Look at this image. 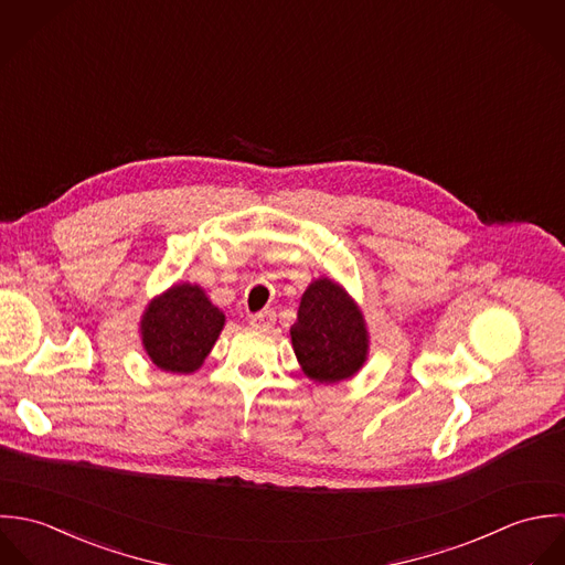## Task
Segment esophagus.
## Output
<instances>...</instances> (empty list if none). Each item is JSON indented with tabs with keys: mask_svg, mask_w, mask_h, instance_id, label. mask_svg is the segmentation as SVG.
<instances>
[{
	"mask_svg": "<svg viewBox=\"0 0 565 565\" xmlns=\"http://www.w3.org/2000/svg\"><path fill=\"white\" fill-rule=\"evenodd\" d=\"M248 319H250V326H255V328H270L275 323V312L273 310H262V312L250 315Z\"/></svg>",
	"mask_w": 565,
	"mask_h": 565,
	"instance_id": "1",
	"label": "esophagus"
}]
</instances>
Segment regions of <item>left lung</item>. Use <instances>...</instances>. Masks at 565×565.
I'll return each instance as SVG.
<instances>
[{
    "label": "left lung",
    "instance_id": "obj_1",
    "mask_svg": "<svg viewBox=\"0 0 565 565\" xmlns=\"http://www.w3.org/2000/svg\"><path fill=\"white\" fill-rule=\"evenodd\" d=\"M290 337L303 371L317 382L351 377L366 358L364 321L347 292L330 279H319L306 290Z\"/></svg>",
    "mask_w": 565,
    "mask_h": 565
}]
</instances>
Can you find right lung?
<instances>
[{
	"label": "right lung",
	"instance_id": "add662e5",
	"mask_svg": "<svg viewBox=\"0 0 565 565\" xmlns=\"http://www.w3.org/2000/svg\"><path fill=\"white\" fill-rule=\"evenodd\" d=\"M225 326V315L199 286H174L154 299L141 319V339L150 360L172 373L196 371Z\"/></svg>",
	"mask_w": 565,
	"mask_h": 565
}]
</instances>
